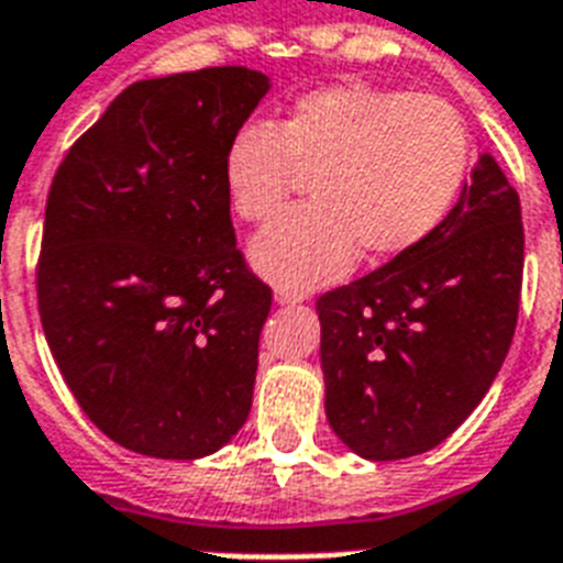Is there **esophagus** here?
Wrapping results in <instances>:
<instances>
[{
	"mask_svg": "<svg viewBox=\"0 0 563 563\" xmlns=\"http://www.w3.org/2000/svg\"><path fill=\"white\" fill-rule=\"evenodd\" d=\"M274 300H277L280 306H295L303 300V295H300V291H291V289H283V286H277V289H274Z\"/></svg>",
	"mask_w": 563,
	"mask_h": 563,
	"instance_id": "34e87169",
	"label": "esophagus"
}]
</instances>
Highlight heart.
Returning <instances> with one entry per match:
<instances>
[{
    "instance_id": "1",
    "label": "heart",
    "mask_w": 563,
    "mask_h": 563,
    "mask_svg": "<svg viewBox=\"0 0 563 563\" xmlns=\"http://www.w3.org/2000/svg\"><path fill=\"white\" fill-rule=\"evenodd\" d=\"M312 205L251 242V263L291 291L338 280L358 257H396L445 222L468 173V132L448 100L369 84L300 95L277 126L249 121L228 141L222 185L245 222L283 208L297 176Z\"/></svg>"
}]
</instances>
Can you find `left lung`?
Here are the masks:
<instances>
[{"instance_id": "8db88e82", "label": "left lung", "mask_w": 563, "mask_h": 563, "mask_svg": "<svg viewBox=\"0 0 563 563\" xmlns=\"http://www.w3.org/2000/svg\"><path fill=\"white\" fill-rule=\"evenodd\" d=\"M520 280L518 190L483 153L428 240L318 297L338 440L364 460H405L448 440L504 367Z\"/></svg>"}]
</instances>
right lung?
<instances>
[{
	"instance_id": "obj_1",
	"label": "right lung",
	"mask_w": 563,
	"mask_h": 563,
	"mask_svg": "<svg viewBox=\"0 0 563 563\" xmlns=\"http://www.w3.org/2000/svg\"><path fill=\"white\" fill-rule=\"evenodd\" d=\"M268 89L245 66L139 80L48 190L45 341L84 413L135 454L199 460L249 419L272 289L236 249L222 155Z\"/></svg>"
}]
</instances>
